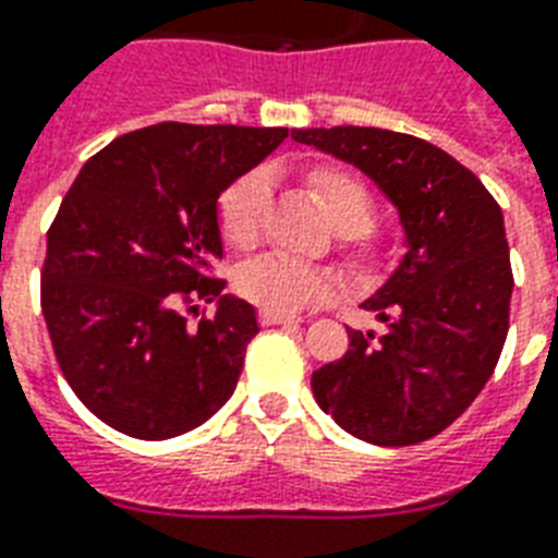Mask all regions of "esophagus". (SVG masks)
I'll use <instances>...</instances> for the list:
<instances>
[{
	"label": "esophagus",
	"mask_w": 558,
	"mask_h": 558,
	"mask_svg": "<svg viewBox=\"0 0 558 558\" xmlns=\"http://www.w3.org/2000/svg\"><path fill=\"white\" fill-rule=\"evenodd\" d=\"M258 323L262 325H284V323H302L300 316L282 314V311H270V307H262L258 311Z\"/></svg>",
	"instance_id": "34e87169"
}]
</instances>
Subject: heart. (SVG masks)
Instances as JSON below:
<instances>
[{"label":"heart","mask_w":558,"mask_h":558,"mask_svg":"<svg viewBox=\"0 0 558 558\" xmlns=\"http://www.w3.org/2000/svg\"><path fill=\"white\" fill-rule=\"evenodd\" d=\"M307 184L319 195L325 213L342 233L351 256L365 265L377 262L383 253V239L372 230L374 195L363 184V178L342 167H316L307 172ZM267 202H270V181L262 169L247 172L221 193L218 227L230 247L235 251L256 247L265 230ZM328 284L331 282L319 267L279 253L256 256L235 270V288L244 300L270 311H296L314 305L328 293Z\"/></svg>","instance_id":"1"}]
</instances>
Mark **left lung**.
Masks as SVG:
<instances>
[{
  "mask_svg": "<svg viewBox=\"0 0 558 558\" xmlns=\"http://www.w3.org/2000/svg\"><path fill=\"white\" fill-rule=\"evenodd\" d=\"M291 137L372 178L405 233L403 262L363 302L383 333L349 328V351L311 377L316 403L377 447L435 438L478 398L505 349L512 270L501 207L463 163L414 135L333 126Z\"/></svg>",
  "mask_w": 558,
  "mask_h": 558,
  "instance_id": "8db88e82",
  "label": "left lung"
}]
</instances>
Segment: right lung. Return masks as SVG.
Segmentation results:
<instances>
[{"mask_svg": "<svg viewBox=\"0 0 558 558\" xmlns=\"http://www.w3.org/2000/svg\"><path fill=\"white\" fill-rule=\"evenodd\" d=\"M284 137L279 126L155 123L74 178L48 230L43 316L62 377L111 429L175 438L233 395L258 323L209 274L225 253L218 195ZM213 299L217 314L190 326L185 314Z\"/></svg>", "mask_w": 558, "mask_h": 558, "instance_id": "1", "label": "right lung"}]
</instances>
